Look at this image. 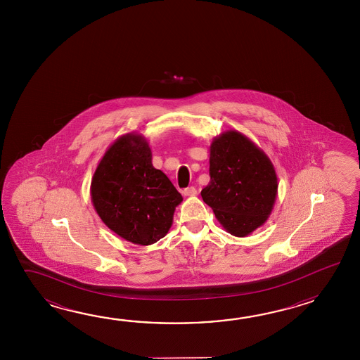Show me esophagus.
<instances>
[{
	"label": "esophagus",
	"mask_w": 360,
	"mask_h": 360,
	"mask_svg": "<svg viewBox=\"0 0 360 360\" xmlns=\"http://www.w3.org/2000/svg\"><path fill=\"white\" fill-rule=\"evenodd\" d=\"M183 194L185 197H194V195H197V189L194 186L186 188V189H184Z\"/></svg>",
	"instance_id": "34e87169"
}]
</instances>
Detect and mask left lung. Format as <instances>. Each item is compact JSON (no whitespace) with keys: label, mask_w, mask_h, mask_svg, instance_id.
<instances>
[{"label":"left lung","mask_w":360,"mask_h":360,"mask_svg":"<svg viewBox=\"0 0 360 360\" xmlns=\"http://www.w3.org/2000/svg\"><path fill=\"white\" fill-rule=\"evenodd\" d=\"M210 183L200 195L222 228L247 237L264 225L278 194L276 169L252 140L225 131L210 146Z\"/></svg>","instance_id":"8db88e82"}]
</instances>
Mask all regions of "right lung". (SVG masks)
Returning a JSON list of instances; mask_svg holds the SVG:
<instances>
[{
	"label": "right lung",
	"mask_w": 360,
	"mask_h": 360,
	"mask_svg": "<svg viewBox=\"0 0 360 360\" xmlns=\"http://www.w3.org/2000/svg\"><path fill=\"white\" fill-rule=\"evenodd\" d=\"M91 202L101 221L134 245H149L169 233L183 197L152 165L146 139L129 132L100 160L91 180Z\"/></svg>",
	"instance_id": "right-lung-1"
}]
</instances>
